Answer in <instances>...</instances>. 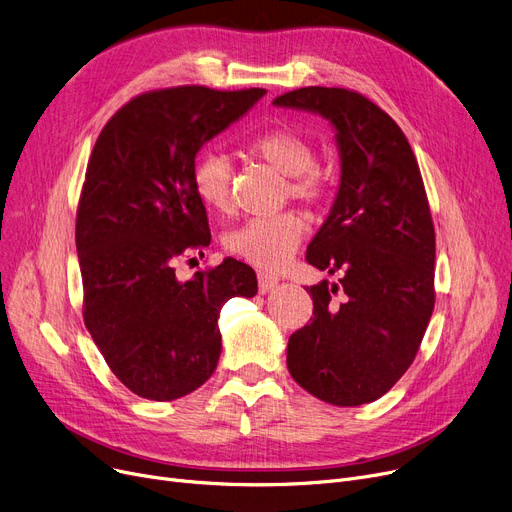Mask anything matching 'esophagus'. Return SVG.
<instances>
[{"mask_svg":"<svg viewBox=\"0 0 512 512\" xmlns=\"http://www.w3.org/2000/svg\"><path fill=\"white\" fill-rule=\"evenodd\" d=\"M257 278H259V292H261V294H267V292L276 290L278 284H280V280H278L276 276L267 274V272H259Z\"/></svg>","mask_w":512,"mask_h":512,"instance_id":"esophagus-1","label":"esophagus"}]
</instances>
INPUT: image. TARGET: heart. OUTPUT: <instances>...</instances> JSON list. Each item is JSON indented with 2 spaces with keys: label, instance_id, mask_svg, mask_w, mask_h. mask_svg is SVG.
Segmentation results:
<instances>
[{
  "label": "heart",
  "instance_id": "heart-1",
  "mask_svg": "<svg viewBox=\"0 0 512 512\" xmlns=\"http://www.w3.org/2000/svg\"><path fill=\"white\" fill-rule=\"evenodd\" d=\"M249 151L288 178V191L294 199L315 203L324 197L326 182L315 170V149L299 132L286 128L261 132L249 143ZM232 180V161L220 151L203 153L193 170L197 195L215 211L230 207ZM305 232L307 224L301 215L284 211L265 218H251L228 232L224 245L232 255L247 263L274 270L297 251Z\"/></svg>",
  "mask_w": 512,
  "mask_h": 512
}]
</instances>
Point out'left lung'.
<instances>
[{
  "mask_svg": "<svg viewBox=\"0 0 512 512\" xmlns=\"http://www.w3.org/2000/svg\"><path fill=\"white\" fill-rule=\"evenodd\" d=\"M274 105L328 120L340 157L332 209L305 255L340 280L307 288L313 321L288 338L286 365L315 398L359 407L411 367L434 311L436 234L421 172L398 124L355 91L305 87Z\"/></svg>",
  "mask_w": 512,
  "mask_h": 512,
  "instance_id": "8db88e82",
  "label": "left lung"
}]
</instances>
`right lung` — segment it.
Here are the masks:
<instances>
[{
	"instance_id": "1",
	"label": "right lung",
	"mask_w": 512,
	"mask_h": 512,
	"mask_svg": "<svg viewBox=\"0 0 512 512\" xmlns=\"http://www.w3.org/2000/svg\"><path fill=\"white\" fill-rule=\"evenodd\" d=\"M263 95L145 93L93 147L76 215L85 326L116 378L143 398L166 402L203 386L220 361L224 303L257 294L253 267L232 257L188 280L176 278L174 261L211 240L193 184L199 149Z\"/></svg>"
}]
</instances>
